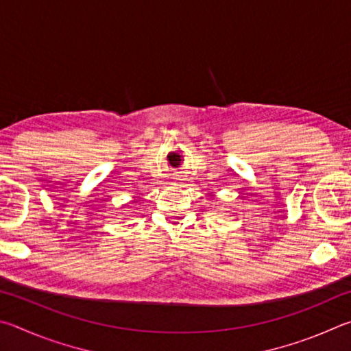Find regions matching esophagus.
<instances>
[{
	"label": "esophagus",
	"mask_w": 351,
	"mask_h": 351,
	"mask_svg": "<svg viewBox=\"0 0 351 351\" xmlns=\"http://www.w3.org/2000/svg\"><path fill=\"white\" fill-rule=\"evenodd\" d=\"M183 180H185V179H183V177H180V176H177V177H172V182L177 183V185H180V183H182Z\"/></svg>",
	"instance_id": "esophagus-1"
}]
</instances>
